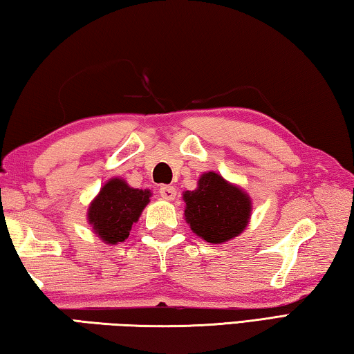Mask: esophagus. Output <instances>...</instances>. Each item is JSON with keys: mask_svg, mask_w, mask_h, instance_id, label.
<instances>
[{"mask_svg": "<svg viewBox=\"0 0 354 354\" xmlns=\"http://www.w3.org/2000/svg\"><path fill=\"white\" fill-rule=\"evenodd\" d=\"M159 194L162 198L171 201V200H175V196H176V189L173 187V185H160Z\"/></svg>", "mask_w": 354, "mask_h": 354, "instance_id": "34e87169", "label": "esophagus"}]
</instances>
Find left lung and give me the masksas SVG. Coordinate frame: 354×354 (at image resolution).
I'll return each instance as SVG.
<instances>
[{
	"instance_id": "obj_1",
	"label": "left lung",
	"mask_w": 354,
	"mask_h": 354,
	"mask_svg": "<svg viewBox=\"0 0 354 354\" xmlns=\"http://www.w3.org/2000/svg\"><path fill=\"white\" fill-rule=\"evenodd\" d=\"M183 198L190 230L209 243H223L237 237L251 217L248 194L214 171L201 175L198 187L185 190Z\"/></svg>"
}]
</instances>
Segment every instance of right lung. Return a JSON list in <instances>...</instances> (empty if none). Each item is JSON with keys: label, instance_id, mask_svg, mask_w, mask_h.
I'll use <instances>...</instances> for the list:
<instances>
[{"label": "right lung", "instance_id": "add662e5", "mask_svg": "<svg viewBox=\"0 0 354 354\" xmlns=\"http://www.w3.org/2000/svg\"><path fill=\"white\" fill-rule=\"evenodd\" d=\"M149 196L151 192L148 189L129 187L124 179L112 178L88 206V225L103 242L111 245L123 242L149 203Z\"/></svg>", "mask_w": 354, "mask_h": 354}]
</instances>
